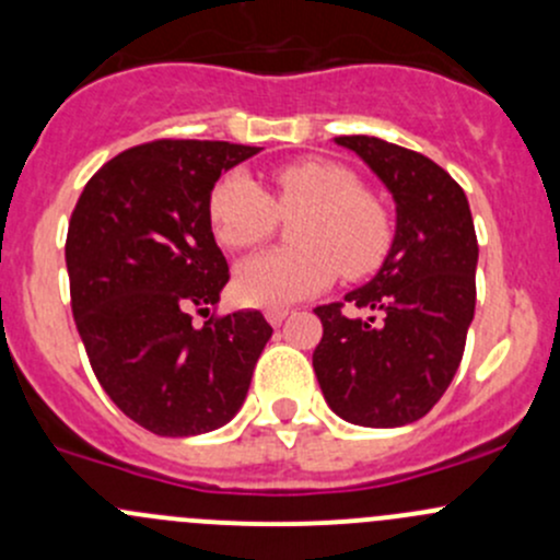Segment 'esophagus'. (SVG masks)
<instances>
[{
	"mask_svg": "<svg viewBox=\"0 0 560 560\" xmlns=\"http://www.w3.org/2000/svg\"><path fill=\"white\" fill-rule=\"evenodd\" d=\"M287 314H290L287 308H268V312H265V319H268L273 327H279L281 322L287 319Z\"/></svg>",
	"mask_w": 560,
	"mask_h": 560,
	"instance_id": "obj_1",
	"label": "esophagus"
}]
</instances>
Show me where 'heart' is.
I'll return each instance as SVG.
<instances>
[{"mask_svg":"<svg viewBox=\"0 0 560 560\" xmlns=\"http://www.w3.org/2000/svg\"><path fill=\"white\" fill-rule=\"evenodd\" d=\"M276 197L254 175L230 171L213 184L208 213L219 244L252 248L270 238L281 217L292 224V248L246 259L235 292L248 306L284 308L325 290L341 270L347 279L369 276L387 257L393 224L380 200L363 191L349 167L325 160L292 162L273 173Z\"/></svg>","mask_w":560,"mask_h":560,"instance_id":"obj_1","label":"heart"}]
</instances>
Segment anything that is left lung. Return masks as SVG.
<instances>
[{"mask_svg":"<svg viewBox=\"0 0 560 560\" xmlns=\"http://www.w3.org/2000/svg\"><path fill=\"white\" fill-rule=\"evenodd\" d=\"M395 200V235L369 284L343 303L316 306L322 341L314 371L327 406L365 428H398L425 417L460 365L477 303V233L466 191L417 151L369 135H343Z\"/></svg>","mask_w":560,"mask_h":560,"instance_id":"obj_1","label":"left lung"}]
</instances>
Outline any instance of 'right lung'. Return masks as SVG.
I'll list each match as a JSON object with an SVG mask.
<instances>
[{
  "instance_id": "1",
  "label": "right lung",
  "mask_w": 560,
  "mask_h": 560,
  "mask_svg": "<svg viewBox=\"0 0 560 560\" xmlns=\"http://www.w3.org/2000/svg\"><path fill=\"white\" fill-rule=\"evenodd\" d=\"M257 145L154 140L105 162L67 230L72 316L113 404L156 436H197L244 406L273 327L259 312L211 316L230 281L208 200Z\"/></svg>"
}]
</instances>
